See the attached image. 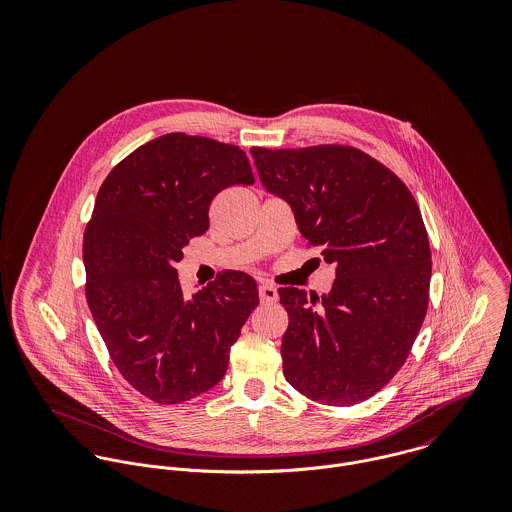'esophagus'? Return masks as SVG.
<instances>
[{
    "label": "esophagus",
    "mask_w": 512,
    "mask_h": 512,
    "mask_svg": "<svg viewBox=\"0 0 512 512\" xmlns=\"http://www.w3.org/2000/svg\"><path fill=\"white\" fill-rule=\"evenodd\" d=\"M258 295H260V301H262V303H274V301H278V290H276L274 286H270V284H262V286L258 288Z\"/></svg>",
    "instance_id": "esophagus-1"
}]
</instances>
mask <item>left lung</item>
Here are the masks:
<instances>
[{
  "instance_id": "left-lung-1",
  "label": "left lung",
  "mask_w": 512,
  "mask_h": 512,
  "mask_svg": "<svg viewBox=\"0 0 512 512\" xmlns=\"http://www.w3.org/2000/svg\"><path fill=\"white\" fill-rule=\"evenodd\" d=\"M264 187L286 199L307 246L335 266L327 295L280 288L290 323L284 376L303 396L353 406L406 363L430 301L432 252L404 181L351 146L250 149Z\"/></svg>"
}]
</instances>
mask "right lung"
<instances>
[{
    "instance_id": "right-lung-1",
    "label": "right lung",
    "mask_w": 512,
    "mask_h": 512,
    "mask_svg": "<svg viewBox=\"0 0 512 512\" xmlns=\"http://www.w3.org/2000/svg\"><path fill=\"white\" fill-rule=\"evenodd\" d=\"M252 183L240 147L175 132L124 157L98 191L82 242L86 301L112 363L157 404L211 390L258 305L244 272L187 295L175 270L220 191Z\"/></svg>"
}]
</instances>
